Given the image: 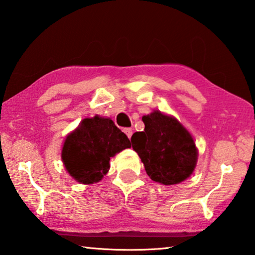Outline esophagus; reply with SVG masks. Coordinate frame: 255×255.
<instances>
[{
	"instance_id": "esophagus-1",
	"label": "esophagus",
	"mask_w": 255,
	"mask_h": 255,
	"mask_svg": "<svg viewBox=\"0 0 255 255\" xmlns=\"http://www.w3.org/2000/svg\"><path fill=\"white\" fill-rule=\"evenodd\" d=\"M124 131H125V133H126V135L128 136L129 139H130V137H131V135H132V129H131V128H124Z\"/></svg>"
}]
</instances>
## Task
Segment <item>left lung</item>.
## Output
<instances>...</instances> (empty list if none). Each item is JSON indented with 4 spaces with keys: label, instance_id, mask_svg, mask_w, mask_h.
I'll use <instances>...</instances> for the list:
<instances>
[{
    "label": "left lung",
    "instance_id": "left-lung-1",
    "mask_svg": "<svg viewBox=\"0 0 255 255\" xmlns=\"http://www.w3.org/2000/svg\"><path fill=\"white\" fill-rule=\"evenodd\" d=\"M144 131L131 136V145L155 182L171 185L192 174L197 163L193 138L178 120L154 111L144 116Z\"/></svg>",
    "mask_w": 255,
    "mask_h": 255
}]
</instances>
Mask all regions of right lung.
<instances>
[{
  "instance_id": "1",
  "label": "right lung",
  "mask_w": 255,
  "mask_h": 255,
  "mask_svg": "<svg viewBox=\"0 0 255 255\" xmlns=\"http://www.w3.org/2000/svg\"><path fill=\"white\" fill-rule=\"evenodd\" d=\"M131 146L109 118H86L66 137L62 158L66 170L84 184L98 182L110 167V157Z\"/></svg>"
}]
</instances>
